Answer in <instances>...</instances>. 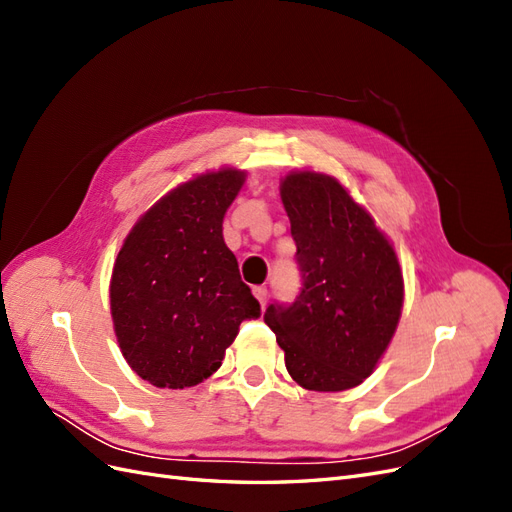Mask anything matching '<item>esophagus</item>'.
I'll list each match as a JSON object with an SVG mask.
<instances>
[{
	"instance_id": "obj_1",
	"label": "esophagus",
	"mask_w": 512,
	"mask_h": 512,
	"mask_svg": "<svg viewBox=\"0 0 512 512\" xmlns=\"http://www.w3.org/2000/svg\"><path fill=\"white\" fill-rule=\"evenodd\" d=\"M254 297L258 299V303L265 307L267 305V286H254Z\"/></svg>"
}]
</instances>
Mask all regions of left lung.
I'll use <instances>...</instances> for the list:
<instances>
[{
  "mask_svg": "<svg viewBox=\"0 0 512 512\" xmlns=\"http://www.w3.org/2000/svg\"><path fill=\"white\" fill-rule=\"evenodd\" d=\"M282 203L301 290L292 303H271L265 322L303 389H352L374 371L397 329L404 277L395 250L329 175H288Z\"/></svg>",
  "mask_w": 512,
  "mask_h": 512,
  "instance_id": "8db88e82",
  "label": "left lung"
}]
</instances>
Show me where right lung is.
<instances>
[{"instance_id": "1", "label": "right lung", "mask_w": 512, "mask_h": 512, "mask_svg": "<svg viewBox=\"0 0 512 512\" xmlns=\"http://www.w3.org/2000/svg\"><path fill=\"white\" fill-rule=\"evenodd\" d=\"M245 175H200L160 198L123 241L111 312L128 365L158 389H185L222 365L260 303L222 237L224 213Z\"/></svg>"}]
</instances>
